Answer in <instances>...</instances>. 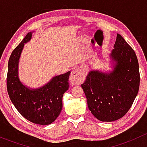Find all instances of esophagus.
Returning <instances> with one entry per match:
<instances>
[{
	"instance_id": "obj_1",
	"label": "esophagus",
	"mask_w": 147,
	"mask_h": 147,
	"mask_svg": "<svg viewBox=\"0 0 147 147\" xmlns=\"http://www.w3.org/2000/svg\"><path fill=\"white\" fill-rule=\"evenodd\" d=\"M84 78H85V76L82 69H75L71 72L69 81L72 85H78L84 82Z\"/></svg>"
}]
</instances>
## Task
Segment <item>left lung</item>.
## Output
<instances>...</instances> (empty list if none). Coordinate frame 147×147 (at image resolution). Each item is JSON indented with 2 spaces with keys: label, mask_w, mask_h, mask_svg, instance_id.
<instances>
[{
  "label": "left lung",
  "mask_w": 147,
  "mask_h": 147,
  "mask_svg": "<svg viewBox=\"0 0 147 147\" xmlns=\"http://www.w3.org/2000/svg\"><path fill=\"white\" fill-rule=\"evenodd\" d=\"M113 69L109 72L91 70L81 84L92 114L102 121L122 117L132 105L140 82L135 52L119 34L110 53Z\"/></svg>",
  "instance_id": "left-lung-1"
}]
</instances>
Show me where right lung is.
Returning a JSON list of instances; mask_svg holds the SVG:
<instances>
[{
  "label": "right lung",
  "instance_id": "obj_1",
  "mask_svg": "<svg viewBox=\"0 0 147 147\" xmlns=\"http://www.w3.org/2000/svg\"><path fill=\"white\" fill-rule=\"evenodd\" d=\"M30 32L12 52L8 65L7 90L9 97L19 113L32 123L47 125L57 118L63 108V96L69 89L70 71L55 76L40 88L24 85L19 79L18 64L25 43L32 38Z\"/></svg>",
  "mask_w": 147,
  "mask_h": 147
}]
</instances>
